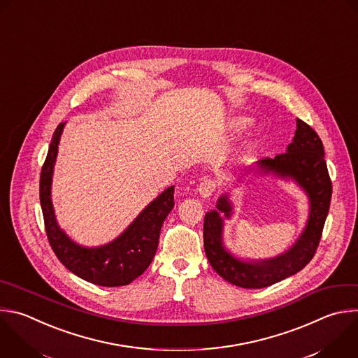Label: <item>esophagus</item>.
Here are the masks:
<instances>
[{"label": "esophagus", "mask_w": 358, "mask_h": 358, "mask_svg": "<svg viewBox=\"0 0 358 358\" xmlns=\"http://www.w3.org/2000/svg\"><path fill=\"white\" fill-rule=\"evenodd\" d=\"M216 188V182L212 178H203L198 185V192L202 198H209Z\"/></svg>", "instance_id": "34e87169"}]
</instances>
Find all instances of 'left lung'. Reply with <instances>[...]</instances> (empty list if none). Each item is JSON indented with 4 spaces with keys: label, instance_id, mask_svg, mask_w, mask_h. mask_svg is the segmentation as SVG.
<instances>
[{
    "label": "left lung",
    "instance_id": "8db88e82",
    "mask_svg": "<svg viewBox=\"0 0 358 358\" xmlns=\"http://www.w3.org/2000/svg\"><path fill=\"white\" fill-rule=\"evenodd\" d=\"M255 174H274L295 181L309 198V216L298 241L282 255L267 260H242L223 245V217L233 213L229 195L223 194L216 209L203 220V248L212 268L227 282L242 288H266L301 271L315 256L330 208L331 181L324 162L323 143L317 134L301 119L287 152L274 159L257 162Z\"/></svg>",
    "mask_w": 358,
    "mask_h": 358
}]
</instances>
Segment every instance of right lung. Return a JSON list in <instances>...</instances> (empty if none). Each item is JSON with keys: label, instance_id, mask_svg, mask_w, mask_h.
I'll list each match as a JSON object with an SVG mask.
<instances>
[{"label": "right lung", "instance_id": "add662e5", "mask_svg": "<svg viewBox=\"0 0 358 358\" xmlns=\"http://www.w3.org/2000/svg\"><path fill=\"white\" fill-rule=\"evenodd\" d=\"M64 122L52 138L41 171V206L49 243L62 264L77 277L99 287H122L142 275L150 266L164 219L174 206V187L153 199L115 241L99 248H84L73 242L57 224L52 203V177Z\"/></svg>", "mask_w": 358, "mask_h": 358}]
</instances>
